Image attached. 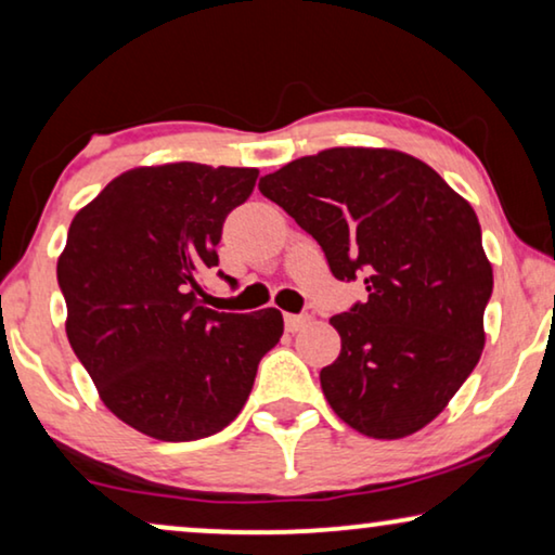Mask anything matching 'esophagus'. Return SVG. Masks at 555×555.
Wrapping results in <instances>:
<instances>
[{"label":"esophagus","instance_id":"obj_1","mask_svg":"<svg viewBox=\"0 0 555 555\" xmlns=\"http://www.w3.org/2000/svg\"><path fill=\"white\" fill-rule=\"evenodd\" d=\"M308 323H310V318H308V315H293V313H287V315H285V328L291 331V333L300 331V328H306Z\"/></svg>","mask_w":555,"mask_h":555}]
</instances>
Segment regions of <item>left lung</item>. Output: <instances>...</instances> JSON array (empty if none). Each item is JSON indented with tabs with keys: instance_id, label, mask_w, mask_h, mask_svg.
Instances as JSON below:
<instances>
[{
	"instance_id": "left-lung-1",
	"label": "left lung",
	"mask_w": 555,
	"mask_h": 555,
	"mask_svg": "<svg viewBox=\"0 0 555 555\" xmlns=\"http://www.w3.org/2000/svg\"><path fill=\"white\" fill-rule=\"evenodd\" d=\"M323 247L338 280L363 275L369 300L331 318L338 359L321 371L333 412L374 439L437 420L485 348L492 264L475 209L420 158L336 146L260 179Z\"/></svg>"
}]
</instances>
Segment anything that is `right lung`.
Segmentation results:
<instances>
[{
    "mask_svg": "<svg viewBox=\"0 0 555 555\" xmlns=\"http://www.w3.org/2000/svg\"><path fill=\"white\" fill-rule=\"evenodd\" d=\"M260 171L177 162L135 166L73 217L57 257L65 333L120 422L162 442L224 429L253 391L283 313L202 306L222 224Z\"/></svg>",
    "mask_w": 555,
    "mask_h": 555,
    "instance_id": "right-lung-1",
    "label": "right lung"
}]
</instances>
